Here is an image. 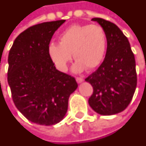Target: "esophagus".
Wrapping results in <instances>:
<instances>
[{"label":"esophagus","mask_w":146,"mask_h":146,"mask_svg":"<svg viewBox=\"0 0 146 146\" xmlns=\"http://www.w3.org/2000/svg\"><path fill=\"white\" fill-rule=\"evenodd\" d=\"M76 82H77V83L80 84V83H82V82H83L84 79H83V78H81V77H76Z\"/></svg>","instance_id":"obj_1"}]
</instances>
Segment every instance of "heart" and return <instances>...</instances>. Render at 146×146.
<instances>
[{
	"instance_id": "1",
	"label": "heart",
	"mask_w": 146,
	"mask_h": 146,
	"mask_svg": "<svg viewBox=\"0 0 146 146\" xmlns=\"http://www.w3.org/2000/svg\"><path fill=\"white\" fill-rule=\"evenodd\" d=\"M48 54L57 69L66 72L73 55L76 59L73 73L92 70L100 66L107 50V35L100 25L74 24L59 36V44L48 46Z\"/></svg>"
}]
</instances>
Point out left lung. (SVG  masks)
I'll return each instance as SVG.
<instances>
[{
    "mask_svg": "<svg viewBox=\"0 0 146 146\" xmlns=\"http://www.w3.org/2000/svg\"><path fill=\"white\" fill-rule=\"evenodd\" d=\"M107 35V52L98 70L85 80L93 88L88 104L102 115L123 111L131 101L137 86L136 64L130 42L115 23L93 18Z\"/></svg>",
    "mask_w": 146,
    "mask_h": 146,
    "instance_id": "1",
    "label": "left lung"
}]
</instances>
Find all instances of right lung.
I'll use <instances>...</instances> for the list:
<instances>
[{
    "label": "right lung",
    "instance_id": "right-lung-1",
    "mask_svg": "<svg viewBox=\"0 0 146 146\" xmlns=\"http://www.w3.org/2000/svg\"><path fill=\"white\" fill-rule=\"evenodd\" d=\"M65 20L38 23L20 33L9 54L8 83L17 109L32 123L52 126L61 122L74 77L57 70L48 54L53 35Z\"/></svg>",
    "mask_w": 146,
    "mask_h": 146
}]
</instances>
